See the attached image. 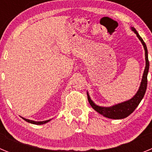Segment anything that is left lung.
Here are the masks:
<instances>
[{"mask_svg":"<svg viewBox=\"0 0 152 152\" xmlns=\"http://www.w3.org/2000/svg\"><path fill=\"white\" fill-rule=\"evenodd\" d=\"M131 29L136 34L137 37L139 39V40H140L141 42L142 43L143 47H144L145 49V68L144 73H143L142 82H141L139 91H137L135 96L132 98V99H130V100L123 102V103H118V104H116V105L112 106V107H100V106L96 105L91 100V97H90L89 94H88V93H87L88 101H89V103L91 104L92 108L94 110H96L97 113L103 115V116L110 118V119H121L129 116L130 114L133 112L135 109H136V107L139 106L141 100H142V98L144 97V95L146 91V88H147V76L148 73V69H149V61H148V58L147 46H146L145 43V42L142 39V37L139 36V34L138 33L136 29L134 27H131Z\"/></svg>","mask_w":152,"mask_h":152,"instance_id":"left-lung-1","label":"left lung"}]
</instances>
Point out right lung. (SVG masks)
Wrapping results in <instances>:
<instances>
[{"instance_id": "add662e5", "label": "right lung", "mask_w": 152, "mask_h": 152, "mask_svg": "<svg viewBox=\"0 0 152 152\" xmlns=\"http://www.w3.org/2000/svg\"><path fill=\"white\" fill-rule=\"evenodd\" d=\"M23 118V117H22ZM23 119L25 120V121L28 122L29 123H32V124H36V125H42V124H45V123H48V122L50 121V119L49 120H45V121H42V122H36V121H33V120H29V119H25V118H23Z\"/></svg>"}]
</instances>
